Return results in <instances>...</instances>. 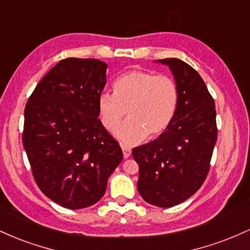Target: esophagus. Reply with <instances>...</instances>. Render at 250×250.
<instances>
[{
    "mask_svg": "<svg viewBox=\"0 0 250 250\" xmlns=\"http://www.w3.org/2000/svg\"><path fill=\"white\" fill-rule=\"evenodd\" d=\"M122 151H123V157L125 159H128L131 154V149L127 147V146H122Z\"/></svg>",
    "mask_w": 250,
    "mask_h": 250,
    "instance_id": "34e87169",
    "label": "esophagus"
}]
</instances>
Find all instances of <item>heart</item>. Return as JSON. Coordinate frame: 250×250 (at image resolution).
<instances>
[{"instance_id":"b5f03b06","label":"heart","mask_w":250,"mask_h":250,"mask_svg":"<svg viewBox=\"0 0 250 250\" xmlns=\"http://www.w3.org/2000/svg\"><path fill=\"white\" fill-rule=\"evenodd\" d=\"M114 94L102 93L97 110L108 130L118 125L128 110L130 118L114 130L116 139L133 146L163 133L173 121L179 104V89L171 77L131 70L114 82Z\"/></svg>"}]
</instances>
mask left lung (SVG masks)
<instances>
[{"instance_id":"8db88e82","label":"left lung","mask_w":250,"mask_h":250,"mask_svg":"<svg viewBox=\"0 0 250 250\" xmlns=\"http://www.w3.org/2000/svg\"><path fill=\"white\" fill-rule=\"evenodd\" d=\"M173 74L179 104L169 127L154 141L133 149L139 165L137 190L146 202L169 208L199 190L216 143V110L207 85L179 59L155 61Z\"/></svg>"}]
</instances>
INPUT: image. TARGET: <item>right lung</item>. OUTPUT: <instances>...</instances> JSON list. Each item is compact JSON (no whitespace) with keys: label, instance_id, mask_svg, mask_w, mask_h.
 <instances>
[{"label":"right lung","instance_id":"1","mask_svg":"<svg viewBox=\"0 0 250 250\" xmlns=\"http://www.w3.org/2000/svg\"><path fill=\"white\" fill-rule=\"evenodd\" d=\"M107 67L96 59L62 60L37 83L25 105L22 142L34 179L64 208H87L101 200L123 159L97 119Z\"/></svg>","mask_w":250,"mask_h":250}]
</instances>
